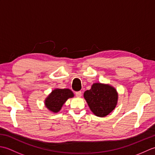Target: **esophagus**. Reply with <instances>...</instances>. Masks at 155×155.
Segmentation results:
<instances>
[{
	"mask_svg": "<svg viewBox=\"0 0 155 155\" xmlns=\"http://www.w3.org/2000/svg\"><path fill=\"white\" fill-rule=\"evenodd\" d=\"M75 95L77 96V97H81L82 96V93L81 91H78V92H76L75 93Z\"/></svg>",
	"mask_w": 155,
	"mask_h": 155,
	"instance_id": "34e87169",
	"label": "esophagus"
}]
</instances>
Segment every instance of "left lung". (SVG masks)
Segmentation results:
<instances>
[{"label": "left lung", "instance_id": "left-lung-1", "mask_svg": "<svg viewBox=\"0 0 155 155\" xmlns=\"http://www.w3.org/2000/svg\"><path fill=\"white\" fill-rule=\"evenodd\" d=\"M84 97L91 111L97 117H103L113 111L118 99L117 91L108 84L94 83L84 92Z\"/></svg>", "mask_w": 155, "mask_h": 155}]
</instances>
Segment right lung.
I'll list each match as a JSON object with an SVG mask.
<instances>
[{"mask_svg":"<svg viewBox=\"0 0 155 155\" xmlns=\"http://www.w3.org/2000/svg\"><path fill=\"white\" fill-rule=\"evenodd\" d=\"M73 93L70 89H55L45 101V105L48 110L57 113L68 98L73 97Z\"/></svg>","mask_w":155,"mask_h":155,"instance_id":"1","label":"right lung"}]
</instances>
